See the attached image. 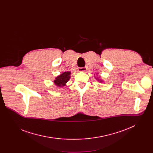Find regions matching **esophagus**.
Here are the masks:
<instances>
[{"label": "esophagus", "mask_w": 153, "mask_h": 153, "mask_svg": "<svg viewBox=\"0 0 153 153\" xmlns=\"http://www.w3.org/2000/svg\"><path fill=\"white\" fill-rule=\"evenodd\" d=\"M87 68L86 67H82V68H79L78 70L79 72H85L86 71Z\"/></svg>", "instance_id": "obj_1"}]
</instances>
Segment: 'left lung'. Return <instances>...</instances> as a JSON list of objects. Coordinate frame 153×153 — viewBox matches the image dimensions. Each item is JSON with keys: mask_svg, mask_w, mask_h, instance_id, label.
Masks as SVG:
<instances>
[{"mask_svg": "<svg viewBox=\"0 0 153 153\" xmlns=\"http://www.w3.org/2000/svg\"><path fill=\"white\" fill-rule=\"evenodd\" d=\"M95 79H96V80H97V81L99 82L100 83H103V82H104V80H103L102 79H101V77H98L97 76H96V77H95Z\"/></svg>", "mask_w": 153, "mask_h": 153, "instance_id": "1", "label": "left lung"}]
</instances>
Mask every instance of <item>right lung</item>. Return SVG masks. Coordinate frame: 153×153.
<instances>
[{
  "label": "right lung",
  "instance_id": "1",
  "mask_svg": "<svg viewBox=\"0 0 153 153\" xmlns=\"http://www.w3.org/2000/svg\"><path fill=\"white\" fill-rule=\"evenodd\" d=\"M71 71L63 72L55 77V80H53L54 84L59 88L66 86L67 83L70 80L71 78Z\"/></svg>",
  "mask_w": 153,
  "mask_h": 153
}]
</instances>
